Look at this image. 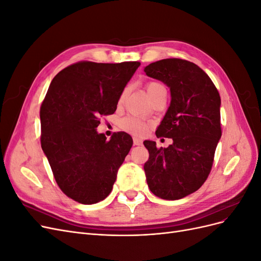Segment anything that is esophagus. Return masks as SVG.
<instances>
[{
    "label": "esophagus",
    "mask_w": 261,
    "mask_h": 261,
    "mask_svg": "<svg viewBox=\"0 0 261 261\" xmlns=\"http://www.w3.org/2000/svg\"><path fill=\"white\" fill-rule=\"evenodd\" d=\"M133 141H134V145H135V146H141V145H143V140L137 138V137H134Z\"/></svg>",
    "instance_id": "esophagus-1"
}]
</instances>
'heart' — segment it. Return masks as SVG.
Wrapping results in <instances>:
<instances>
[{
    "instance_id": "heart-1",
    "label": "heart",
    "mask_w": 261,
    "mask_h": 261,
    "mask_svg": "<svg viewBox=\"0 0 261 261\" xmlns=\"http://www.w3.org/2000/svg\"><path fill=\"white\" fill-rule=\"evenodd\" d=\"M146 88H147V92H148L150 98H151L153 94L156 93L158 91L165 89L163 85L158 83V82H149L146 86ZM123 97H124V93L122 94L121 100L123 99ZM121 127L124 130L128 132L135 136H144L145 134L148 132L149 126L146 122L140 120V118H138L136 116H126L121 121Z\"/></svg>"
}]
</instances>
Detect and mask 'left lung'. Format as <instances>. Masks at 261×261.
Returning <instances> with one entry per match:
<instances>
[{"mask_svg": "<svg viewBox=\"0 0 261 261\" xmlns=\"http://www.w3.org/2000/svg\"><path fill=\"white\" fill-rule=\"evenodd\" d=\"M144 70L170 88L171 103L155 135L173 139L168 148L144 141L149 151L147 184L159 198H184L201 187L211 171L222 135L220 94L210 77L186 60L164 59Z\"/></svg>", "mask_w": 261, "mask_h": 261, "instance_id": "left-lung-1", "label": "left lung"}]
</instances>
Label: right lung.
Instances as JSON below:
<instances>
[{"label":"right lung","mask_w":261,"mask_h":261,"mask_svg":"<svg viewBox=\"0 0 261 261\" xmlns=\"http://www.w3.org/2000/svg\"><path fill=\"white\" fill-rule=\"evenodd\" d=\"M139 62H78L55 76L40 109L41 148L55 180L69 198L84 204L109 196L133 146L124 132L110 140L97 127L113 114Z\"/></svg>","instance_id":"right-lung-1"}]
</instances>
